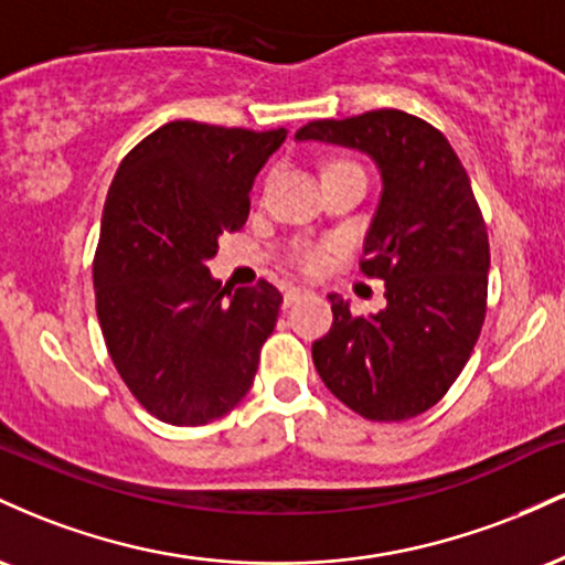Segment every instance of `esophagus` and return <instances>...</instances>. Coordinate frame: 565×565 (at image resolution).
I'll return each mask as SVG.
<instances>
[{
	"mask_svg": "<svg viewBox=\"0 0 565 565\" xmlns=\"http://www.w3.org/2000/svg\"><path fill=\"white\" fill-rule=\"evenodd\" d=\"M302 295H305L302 287H287V289H284V308H291V305L300 300Z\"/></svg>",
	"mask_w": 565,
	"mask_h": 565,
	"instance_id": "34e87169",
	"label": "esophagus"
}]
</instances>
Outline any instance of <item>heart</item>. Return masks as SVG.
<instances>
[{
    "label": "heart",
    "mask_w": 565,
    "mask_h": 565,
    "mask_svg": "<svg viewBox=\"0 0 565 565\" xmlns=\"http://www.w3.org/2000/svg\"><path fill=\"white\" fill-rule=\"evenodd\" d=\"M334 167H355V164H350V161H337V164H332V170H334ZM291 260H295L305 270L321 268V265L327 263V246L310 244V242L297 244L295 252H291Z\"/></svg>",
    "instance_id": "heart-1"
}]
</instances>
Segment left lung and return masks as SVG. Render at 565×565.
<instances>
[{
    "instance_id": "obj_1",
    "label": "left lung",
    "mask_w": 565,
    "mask_h": 565,
    "mask_svg": "<svg viewBox=\"0 0 565 565\" xmlns=\"http://www.w3.org/2000/svg\"><path fill=\"white\" fill-rule=\"evenodd\" d=\"M297 140L372 157L382 196L361 270L385 281V310L353 316L340 295L332 329L313 342L323 385L372 423L427 412L468 364L486 319L489 236L462 161L425 119L380 108L319 119Z\"/></svg>"
}]
</instances>
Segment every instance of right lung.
<instances>
[{
  "mask_svg": "<svg viewBox=\"0 0 565 565\" xmlns=\"http://www.w3.org/2000/svg\"><path fill=\"white\" fill-rule=\"evenodd\" d=\"M284 140V127L170 121L127 153L108 188L97 321L119 377L161 423L220 419L255 382L284 297L268 281L223 289L206 260L223 233L244 228L252 183Z\"/></svg>",
  "mask_w": 565,
  "mask_h": 565,
  "instance_id": "right-lung-1",
  "label": "right lung"
}]
</instances>
